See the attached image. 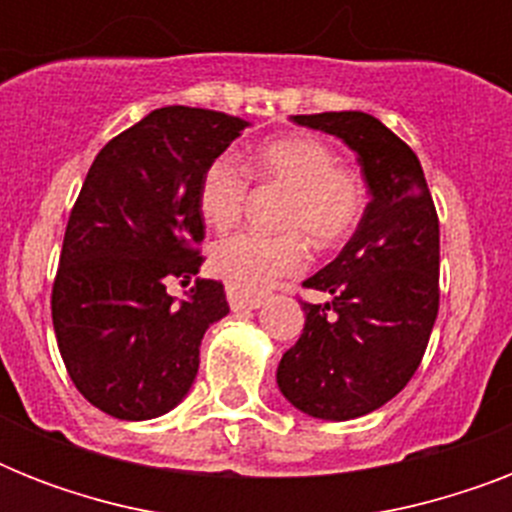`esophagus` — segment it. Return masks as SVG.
<instances>
[{
    "instance_id": "esophagus-1",
    "label": "esophagus",
    "mask_w": 512,
    "mask_h": 512,
    "mask_svg": "<svg viewBox=\"0 0 512 512\" xmlns=\"http://www.w3.org/2000/svg\"><path fill=\"white\" fill-rule=\"evenodd\" d=\"M228 292V303H231L233 311H257V308H263L265 297L263 295H247V292H241L236 287H225Z\"/></svg>"
}]
</instances>
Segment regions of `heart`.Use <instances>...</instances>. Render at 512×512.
Instances as JSON below:
<instances>
[{
	"mask_svg": "<svg viewBox=\"0 0 512 512\" xmlns=\"http://www.w3.org/2000/svg\"><path fill=\"white\" fill-rule=\"evenodd\" d=\"M247 170L263 183L284 185L289 191L281 212L279 236L239 231L225 236L209 252L212 271L231 287L257 295L281 276L303 271L308 244L337 247L356 231L366 207L361 177L337 164L335 148L311 135L279 138L257 148ZM233 156H217L207 164L199 183V212L215 231L231 228L244 212L249 175Z\"/></svg>",
	"mask_w": 512,
	"mask_h": 512,
	"instance_id": "obj_1",
	"label": "heart"
}]
</instances>
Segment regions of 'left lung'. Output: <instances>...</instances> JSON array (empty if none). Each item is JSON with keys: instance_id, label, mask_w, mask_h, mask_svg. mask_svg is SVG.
I'll return each mask as SVG.
<instances>
[{"instance_id": "obj_1", "label": "left lung", "mask_w": 512, "mask_h": 512, "mask_svg": "<svg viewBox=\"0 0 512 512\" xmlns=\"http://www.w3.org/2000/svg\"><path fill=\"white\" fill-rule=\"evenodd\" d=\"M353 148L369 204L340 255L303 287L300 340L281 356L276 382L289 404L319 420H353L398 396L417 372L438 316V215L420 159L364 111L292 116Z\"/></svg>"}]
</instances>
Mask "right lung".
<instances>
[{"label":"right lung","mask_w":512,"mask_h":512,"mask_svg":"<svg viewBox=\"0 0 512 512\" xmlns=\"http://www.w3.org/2000/svg\"><path fill=\"white\" fill-rule=\"evenodd\" d=\"M247 127L207 108H156L108 140L84 177L52 284V327L76 390L116 420L175 409L199 372L201 337L228 313L220 281L196 279L199 183Z\"/></svg>","instance_id":"1"}]
</instances>
